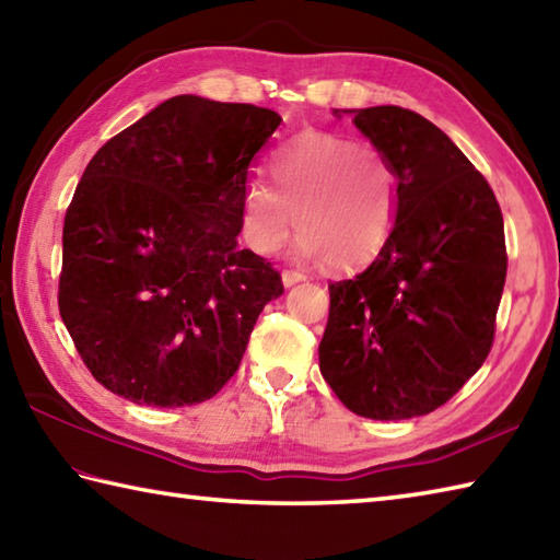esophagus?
<instances>
[{
  "instance_id": "obj_1",
  "label": "esophagus",
  "mask_w": 560,
  "mask_h": 560,
  "mask_svg": "<svg viewBox=\"0 0 560 560\" xmlns=\"http://www.w3.org/2000/svg\"><path fill=\"white\" fill-rule=\"evenodd\" d=\"M302 280H307V276L304 272H298V270H282V284L284 288H292V284H298Z\"/></svg>"
}]
</instances>
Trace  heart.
Instances as JSON below:
<instances>
[{
    "mask_svg": "<svg viewBox=\"0 0 560 560\" xmlns=\"http://www.w3.org/2000/svg\"><path fill=\"white\" fill-rule=\"evenodd\" d=\"M270 187L260 177L244 189L241 229L248 246L276 253L294 229L298 253L348 268L373 258L395 226L397 180L373 145L334 133L294 136L272 158Z\"/></svg>",
    "mask_w": 560,
    "mask_h": 560,
    "instance_id": "b5f03b06",
    "label": "heart"
}]
</instances>
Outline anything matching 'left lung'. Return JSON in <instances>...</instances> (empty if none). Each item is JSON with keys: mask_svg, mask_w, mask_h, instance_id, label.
I'll return each instance as SVG.
<instances>
[{"mask_svg": "<svg viewBox=\"0 0 560 560\" xmlns=\"http://www.w3.org/2000/svg\"><path fill=\"white\" fill-rule=\"evenodd\" d=\"M397 180L395 226L375 260L329 284L319 371L355 415L434 411L485 363L508 278L502 212L448 136L402 107L334 109Z\"/></svg>", "mask_w": 560, "mask_h": 560, "instance_id": "left-lung-1", "label": "left lung"}]
</instances>
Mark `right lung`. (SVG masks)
<instances>
[{
    "label": "right lung",
    "mask_w": 560,
    "mask_h": 560,
    "mask_svg": "<svg viewBox=\"0 0 560 560\" xmlns=\"http://www.w3.org/2000/svg\"><path fill=\"white\" fill-rule=\"evenodd\" d=\"M280 121L177 94L84 167L62 226L58 307L114 395L189 407L238 371L258 314L282 294L278 270L236 238L253 161Z\"/></svg>",
    "instance_id": "add662e5"
}]
</instances>
